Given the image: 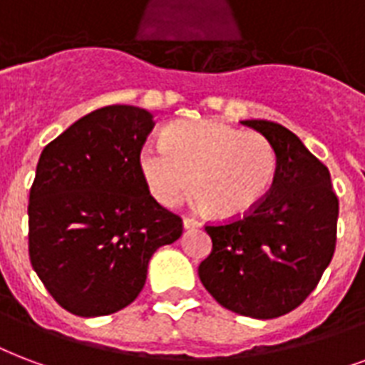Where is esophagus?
I'll return each mask as SVG.
<instances>
[{"instance_id": "esophagus-1", "label": "esophagus", "mask_w": 365, "mask_h": 365, "mask_svg": "<svg viewBox=\"0 0 365 365\" xmlns=\"http://www.w3.org/2000/svg\"><path fill=\"white\" fill-rule=\"evenodd\" d=\"M182 225L185 229H194V227H200V221L194 217H182Z\"/></svg>"}]
</instances>
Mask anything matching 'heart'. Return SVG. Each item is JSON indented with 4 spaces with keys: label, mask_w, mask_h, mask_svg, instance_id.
Returning <instances> with one entry per match:
<instances>
[{
    "label": "heart",
    "mask_w": 365,
    "mask_h": 365,
    "mask_svg": "<svg viewBox=\"0 0 365 365\" xmlns=\"http://www.w3.org/2000/svg\"><path fill=\"white\" fill-rule=\"evenodd\" d=\"M138 165L152 196L175 205L190 186L207 215L240 217L262 204L277 175V152L265 136L223 120L173 123L165 144H146Z\"/></svg>",
    "instance_id": "b5f03b06"
}]
</instances>
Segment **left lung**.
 <instances>
[{"mask_svg": "<svg viewBox=\"0 0 365 365\" xmlns=\"http://www.w3.org/2000/svg\"><path fill=\"white\" fill-rule=\"evenodd\" d=\"M242 125L264 134L275 148V180L262 204L245 217L205 225L213 246L198 275L223 308L273 319L298 308L331 264L339 198L329 169L297 134L271 120Z\"/></svg>", "mask_w": 365, "mask_h": 365, "instance_id": "left-lung-1", "label": "left lung"}]
</instances>
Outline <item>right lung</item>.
Segmentation results:
<instances>
[{
	"mask_svg": "<svg viewBox=\"0 0 365 365\" xmlns=\"http://www.w3.org/2000/svg\"><path fill=\"white\" fill-rule=\"evenodd\" d=\"M150 111L108 106L84 115L43 148L29 198L30 264L61 308L81 317L127 308L148 262L182 235L160 205L138 155Z\"/></svg>",
	"mask_w": 365,
	"mask_h": 365,
	"instance_id": "obj_1",
	"label": "right lung"
}]
</instances>
